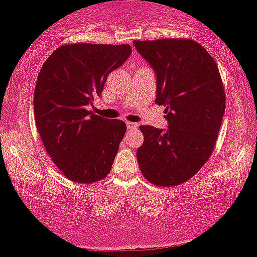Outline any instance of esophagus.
Instances as JSON below:
<instances>
[{
	"label": "esophagus",
	"instance_id": "obj_1",
	"mask_svg": "<svg viewBox=\"0 0 257 257\" xmlns=\"http://www.w3.org/2000/svg\"><path fill=\"white\" fill-rule=\"evenodd\" d=\"M126 126H128L129 129H135V128H138V124L137 123H133V122H126Z\"/></svg>",
	"mask_w": 257,
	"mask_h": 257
}]
</instances>
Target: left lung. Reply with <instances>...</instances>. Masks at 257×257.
Masks as SVG:
<instances>
[{"label": "left lung", "mask_w": 257, "mask_h": 257, "mask_svg": "<svg viewBox=\"0 0 257 257\" xmlns=\"http://www.w3.org/2000/svg\"><path fill=\"white\" fill-rule=\"evenodd\" d=\"M157 73L156 104L163 105L168 131L140 125L137 158L147 181L162 187L184 184L210 158L226 108L216 63L188 38L134 41Z\"/></svg>", "instance_id": "obj_1"}]
</instances>
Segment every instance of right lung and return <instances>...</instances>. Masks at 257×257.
Returning a JSON list of instances; mask_svg holds the SVG:
<instances>
[{
    "label": "right lung",
    "instance_id": "add662e5",
    "mask_svg": "<svg viewBox=\"0 0 257 257\" xmlns=\"http://www.w3.org/2000/svg\"><path fill=\"white\" fill-rule=\"evenodd\" d=\"M131 53L129 44L66 43L41 67L34 95L36 128L49 157L73 182L91 184L110 174L126 125L87 106Z\"/></svg>",
    "mask_w": 257,
    "mask_h": 257
}]
</instances>
